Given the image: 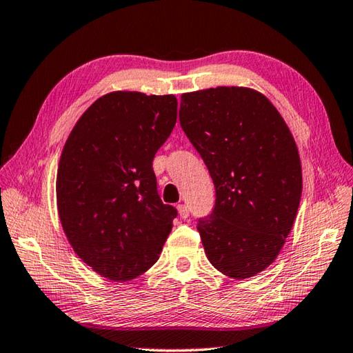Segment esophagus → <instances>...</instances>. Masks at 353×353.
Listing matches in <instances>:
<instances>
[{"label":"esophagus","instance_id":"1","mask_svg":"<svg viewBox=\"0 0 353 353\" xmlns=\"http://www.w3.org/2000/svg\"><path fill=\"white\" fill-rule=\"evenodd\" d=\"M177 210H179V216H181L182 219H186L190 216V208H188V205H185V203H179L177 205Z\"/></svg>","mask_w":353,"mask_h":353}]
</instances>
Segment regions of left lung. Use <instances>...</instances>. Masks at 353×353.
I'll use <instances>...</instances> for the list:
<instances>
[{
	"instance_id": "left-lung-1",
	"label": "left lung",
	"mask_w": 353,
	"mask_h": 353,
	"mask_svg": "<svg viewBox=\"0 0 353 353\" xmlns=\"http://www.w3.org/2000/svg\"><path fill=\"white\" fill-rule=\"evenodd\" d=\"M179 121L216 188L212 211L197 219L206 257L228 277H252L279 255L300 205L291 131L268 98L243 87L182 94Z\"/></svg>"
}]
</instances>
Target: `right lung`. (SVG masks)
I'll list each match as a JSON object with an SVG mask.
<instances>
[{"label":"right lung","instance_id":"1","mask_svg":"<svg viewBox=\"0 0 353 353\" xmlns=\"http://www.w3.org/2000/svg\"><path fill=\"white\" fill-rule=\"evenodd\" d=\"M176 119L172 94L116 92L68 136L57 177L59 219L74 252L102 277L133 280L162 252L177 210L159 197L153 159Z\"/></svg>","mask_w":353,"mask_h":353}]
</instances>
